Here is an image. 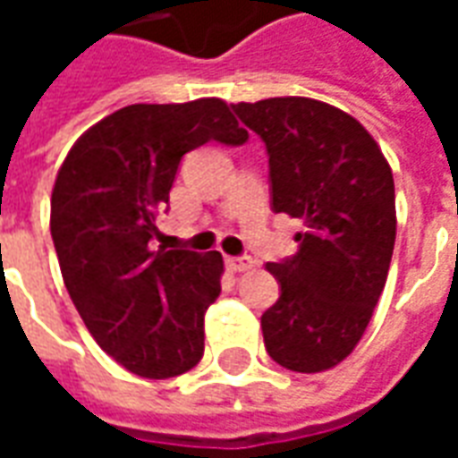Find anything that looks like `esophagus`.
I'll list each match as a JSON object with an SVG mask.
<instances>
[{
  "mask_svg": "<svg viewBox=\"0 0 458 458\" xmlns=\"http://www.w3.org/2000/svg\"><path fill=\"white\" fill-rule=\"evenodd\" d=\"M225 265H228V269H233V272H245V269L255 267V259L248 258V255H240V258L225 259Z\"/></svg>",
  "mask_w": 458,
  "mask_h": 458,
  "instance_id": "obj_1",
  "label": "esophagus"
}]
</instances>
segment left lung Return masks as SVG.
I'll return each instance as SVG.
<instances>
[{
  "label": "left lung",
  "mask_w": 458,
  "mask_h": 458,
  "mask_svg": "<svg viewBox=\"0 0 458 458\" xmlns=\"http://www.w3.org/2000/svg\"><path fill=\"white\" fill-rule=\"evenodd\" d=\"M265 141L272 210L304 220L297 255L267 262L279 299L262 314L272 360L321 373L351 355L383 294L394 248L390 164L360 122L311 98L233 105Z\"/></svg>",
  "instance_id": "obj_1"
}]
</instances>
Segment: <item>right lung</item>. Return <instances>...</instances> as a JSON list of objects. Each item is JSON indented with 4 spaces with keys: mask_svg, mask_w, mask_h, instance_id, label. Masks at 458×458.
Segmentation results:
<instances>
[{
    "mask_svg": "<svg viewBox=\"0 0 458 458\" xmlns=\"http://www.w3.org/2000/svg\"><path fill=\"white\" fill-rule=\"evenodd\" d=\"M206 141H248L218 98L130 105L85 131L55 176L51 238L65 289L98 345L140 377H176L203 355L223 258L151 240L183 154Z\"/></svg>",
    "mask_w": 458,
    "mask_h": 458,
    "instance_id": "add662e5",
    "label": "right lung"
}]
</instances>
